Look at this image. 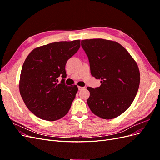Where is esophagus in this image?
<instances>
[{"instance_id":"1","label":"esophagus","mask_w":160,"mask_h":160,"mask_svg":"<svg viewBox=\"0 0 160 160\" xmlns=\"http://www.w3.org/2000/svg\"><path fill=\"white\" fill-rule=\"evenodd\" d=\"M85 89L84 87H80V86H79V87H78V89H79V91L83 90V89Z\"/></svg>"}]
</instances>
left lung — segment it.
Instances as JSON below:
<instances>
[{"label": "left lung", "mask_w": 160, "mask_h": 160, "mask_svg": "<svg viewBox=\"0 0 160 160\" xmlns=\"http://www.w3.org/2000/svg\"><path fill=\"white\" fill-rule=\"evenodd\" d=\"M81 47L88 57L92 76L101 80L99 88H87L91 111L105 119L118 117L132 105L138 93L140 73L136 62L115 41L85 39L81 41Z\"/></svg>", "instance_id": "1"}]
</instances>
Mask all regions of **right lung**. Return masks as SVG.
<instances>
[{
  "instance_id": "right-lung-1",
  "label": "right lung",
  "mask_w": 160,
  "mask_h": 160,
  "mask_svg": "<svg viewBox=\"0 0 160 160\" xmlns=\"http://www.w3.org/2000/svg\"><path fill=\"white\" fill-rule=\"evenodd\" d=\"M80 47V40L49 43L33 49L24 62L19 90L27 108L37 117L56 121L68 113L78 88L67 86L65 65ZM63 78L58 83V77Z\"/></svg>"
}]
</instances>
